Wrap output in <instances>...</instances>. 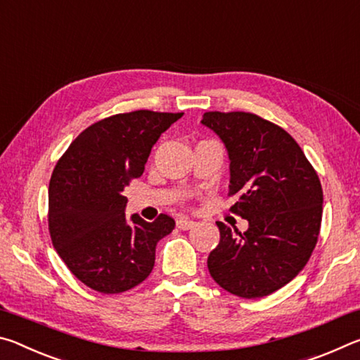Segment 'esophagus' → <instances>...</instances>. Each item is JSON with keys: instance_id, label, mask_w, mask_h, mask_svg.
<instances>
[{"instance_id": "obj_1", "label": "esophagus", "mask_w": 360, "mask_h": 360, "mask_svg": "<svg viewBox=\"0 0 360 360\" xmlns=\"http://www.w3.org/2000/svg\"><path fill=\"white\" fill-rule=\"evenodd\" d=\"M176 225H178V229H181V230H191L195 227V225H197V222L191 221V219H187V217H181L179 221L176 222Z\"/></svg>"}]
</instances>
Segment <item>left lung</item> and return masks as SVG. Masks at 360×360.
<instances>
[{"instance_id":"1","label":"left lung","mask_w":360,"mask_h":360,"mask_svg":"<svg viewBox=\"0 0 360 360\" xmlns=\"http://www.w3.org/2000/svg\"><path fill=\"white\" fill-rule=\"evenodd\" d=\"M230 158V211L248 219L241 233L216 222L221 241L208 257L212 279L243 298L270 295L303 270L322 219L319 176L281 127L252 112L203 114Z\"/></svg>"}]
</instances>
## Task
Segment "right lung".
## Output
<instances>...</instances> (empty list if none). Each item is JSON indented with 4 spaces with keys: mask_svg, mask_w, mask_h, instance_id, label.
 Listing matches in <instances>:
<instances>
[{
    "mask_svg": "<svg viewBox=\"0 0 360 360\" xmlns=\"http://www.w3.org/2000/svg\"><path fill=\"white\" fill-rule=\"evenodd\" d=\"M184 112L148 109L95 122L60 157L49 182V231L70 271L101 294H120L150 275L155 246L174 229L160 214L125 217L131 179L144 172L152 146Z\"/></svg>",
    "mask_w": 360,
    "mask_h": 360,
    "instance_id": "add662e5",
    "label": "right lung"
}]
</instances>
